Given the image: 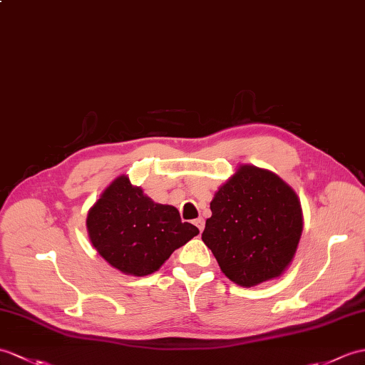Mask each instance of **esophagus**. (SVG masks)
Returning a JSON list of instances; mask_svg holds the SVG:
<instances>
[{
	"mask_svg": "<svg viewBox=\"0 0 365 365\" xmlns=\"http://www.w3.org/2000/svg\"><path fill=\"white\" fill-rule=\"evenodd\" d=\"M194 225H196L199 228V232L202 233L203 232V227H205V221H203L202 217H199V219H196V221H194Z\"/></svg>",
	"mask_w": 365,
	"mask_h": 365,
	"instance_id": "34e87169",
	"label": "esophagus"
}]
</instances>
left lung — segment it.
<instances>
[{"mask_svg":"<svg viewBox=\"0 0 365 365\" xmlns=\"http://www.w3.org/2000/svg\"><path fill=\"white\" fill-rule=\"evenodd\" d=\"M202 241L240 286L282 275L303 230L297 194L274 173L242 165L210 203Z\"/></svg>","mask_w":365,"mask_h":365,"instance_id":"8db88e82","label":"left lung"}]
</instances>
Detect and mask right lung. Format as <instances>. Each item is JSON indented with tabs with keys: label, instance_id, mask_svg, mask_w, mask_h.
Instances as JSON below:
<instances>
[{
	"label": "right lung",
	"instance_id": "obj_1",
	"mask_svg": "<svg viewBox=\"0 0 365 365\" xmlns=\"http://www.w3.org/2000/svg\"><path fill=\"white\" fill-rule=\"evenodd\" d=\"M91 244L108 264L127 275L155 272L171 253L199 233L179 211L144 196L125 175L118 177L88 211Z\"/></svg>",
	"mask_w": 365,
	"mask_h": 365
}]
</instances>
